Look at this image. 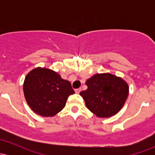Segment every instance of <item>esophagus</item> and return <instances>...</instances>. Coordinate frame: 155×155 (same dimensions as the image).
<instances>
[{
  "instance_id": "esophagus-1",
  "label": "esophagus",
  "mask_w": 155,
  "mask_h": 155,
  "mask_svg": "<svg viewBox=\"0 0 155 155\" xmlns=\"http://www.w3.org/2000/svg\"><path fill=\"white\" fill-rule=\"evenodd\" d=\"M75 92H76V93H77V94H79V92H81V88H78V89H76V90H75Z\"/></svg>"
}]
</instances>
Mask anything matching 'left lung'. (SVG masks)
<instances>
[{
  "label": "left lung",
  "instance_id": "1",
  "mask_svg": "<svg viewBox=\"0 0 155 155\" xmlns=\"http://www.w3.org/2000/svg\"><path fill=\"white\" fill-rule=\"evenodd\" d=\"M87 90L80 92L87 107L97 117L106 118L120 111L128 96L129 87L122 78L97 74L86 81Z\"/></svg>",
  "mask_w": 155,
  "mask_h": 155
}]
</instances>
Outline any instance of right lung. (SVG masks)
I'll use <instances>...</instances> for the list:
<instances>
[{
  "instance_id": "right-lung-1",
  "label": "right lung",
  "mask_w": 155,
  "mask_h": 155,
  "mask_svg": "<svg viewBox=\"0 0 155 155\" xmlns=\"http://www.w3.org/2000/svg\"><path fill=\"white\" fill-rule=\"evenodd\" d=\"M23 91L31 109L42 117L54 116L65 107L68 97L75 93L68 81L45 68H36L27 74Z\"/></svg>"
}]
</instances>
